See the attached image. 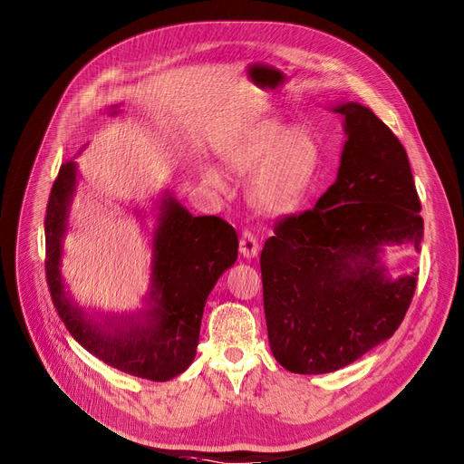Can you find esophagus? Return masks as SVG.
Returning a JSON list of instances; mask_svg holds the SVG:
<instances>
[{"instance_id": "34e87169", "label": "esophagus", "mask_w": 464, "mask_h": 464, "mask_svg": "<svg viewBox=\"0 0 464 464\" xmlns=\"http://www.w3.org/2000/svg\"><path fill=\"white\" fill-rule=\"evenodd\" d=\"M239 253L245 258H255L258 255V239L253 232L245 230L239 237Z\"/></svg>"}]
</instances>
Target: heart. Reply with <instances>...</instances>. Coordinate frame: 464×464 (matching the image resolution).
<instances>
[{"mask_svg":"<svg viewBox=\"0 0 464 464\" xmlns=\"http://www.w3.org/2000/svg\"><path fill=\"white\" fill-rule=\"evenodd\" d=\"M223 162L237 176L253 174L247 198L255 211L283 217L295 211L305 198L320 165V146L307 127L260 120L225 146ZM204 179L225 188V179L217 170H206Z\"/></svg>","mask_w":464,"mask_h":464,"instance_id":"b5f03b06","label":"heart"}]
</instances>
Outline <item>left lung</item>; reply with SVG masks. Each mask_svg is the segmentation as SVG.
I'll list each match as a JSON object with an SVG mask.
<instances>
[{"label":"left lung","instance_id":"8db88e82","mask_svg":"<svg viewBox=\"0 0 464 464\" xmlns=\"http://www.w3.org/2000/svg\"><path fill=\"white\" fill-rule=\"evenodd\" d=\"M346 142L335 183L313 209L276 225L260 255L267 339L290 372H334L390 339L418 271L392 279L386 245L420 251L421 204L392 129L360 102H339Z\"/></svg>","mask_w":464,"mask_h":464}]
</instances>
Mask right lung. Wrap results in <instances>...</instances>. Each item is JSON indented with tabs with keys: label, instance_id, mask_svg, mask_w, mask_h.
Returning a JSON list of instances; mask_svg holds the SVG:
<instances>
[{
	"label": "right lung",
	"instance_id": "add662e5",
	"mask_svg": "<svg viewBox=\"0 0 464 464\" xmlns=\"http://www.w3.org/2000/svg\"><path fill=\"white\" fill-rule=\"evenodd\" d=\"M116 114V111L112 112ZM76 162L67 160L52 185L44 217L46 283L69 334L95 358L153 382L181 374L197 356L206 299L237 258V234L221 217H193L170 193L160 198L153 230L148 311L95 322L72 304L62 279Z\"/></svg>",
	"mask_w": 464,
	"mask_h": 464
}]
</instances>
